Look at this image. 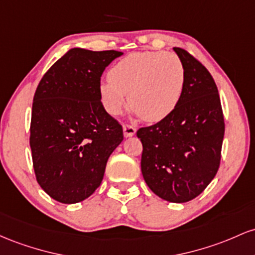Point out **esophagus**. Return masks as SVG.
Here are the masks:
<instances>
[{
  "instance_id": "1",
  "label": "esophagus",
  "mask_w": 255,
  "mask_h": 255,
  "mask_svg": "<svg viewBox=\"0 0 255 255\" xmlns=\"http://www.w3.org/2000/svg\"><path fill=\"white\" fill-rule=\"evenodd\" d=\"M123 128H124V136L125 137H131L135 135L136 132V128L132 127V125L130 124H124V127H123Z\"/></svg>"
}]
</instances>
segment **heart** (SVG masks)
Returning a JSON list of instances; mask_svg holds the SVG:
<instances>
[{
    "label": "heart",
    "instance_id": "1",
    "mask_svg": "<svg viewBox=\"0 0 255 255\" xmlns=\"http://www.w3.org/2000/svg\"><path fill=\"white\" fill-rule=\"evenodd\" d=\"M185 83L184 65L177 54L138 51L120 59L100 85L106 110L119 114L127 105L147 122L170 116L181 101Z\"/></svg>",
    "mask_w": 255,
    "mask_h": 255
}]
</instances>
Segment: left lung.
Listing matches in <instances>:
<instances>
[{
    "label": "left lung",
    "instance_id": "left-lung-1",
    "mask_svg": "<svg viewBox=\"0 0 255 255\" xmlns=\"http://www.w3.org/2000/svg\"><path fill=\"white\" fill-rule=\"evenodd\" d=\"M173 50L185 71L181 101L165 119L138 128L137 137L147 185L161 199L179 204L200 195L217 174L225 124L213 77L187 50Z\"/></svg>",
    "mask_w": 255,
    "mask_h": 255
}]
</instances>
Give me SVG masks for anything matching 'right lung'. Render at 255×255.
Wrapping results in <instances>:
<instances>
[{
    "mask_svg": "<svg viewBox=\"0 0 255 255\" xmlns=\"http://www.w3.org/2000/svg\"><path fill=\"white\" fill-rule=\"evenodd\" d=\"M122 54L72 48L37 85L30 125L33 170L42 189L56 201L76 204L89 197L124 138L100 94L105 68Z\"/></svg>",
    "mask_w": 255,
    "mask_h": 255,
    "instance_id": "add662e5",
    "label": "right lung"
}]
</instances>
